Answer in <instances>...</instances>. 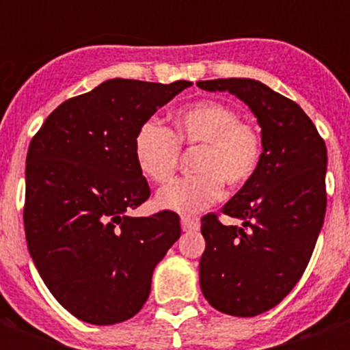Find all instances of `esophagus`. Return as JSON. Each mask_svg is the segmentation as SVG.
<instances>
[{"mask_svg":"<svg viewBox=\"0 0 350 350\" xmlns=\"http://www.w3.org/2000/svg\"><path fill=\"white\" fill-rule=\"evenodd\" d=\"M200 227V221L194 218H181V229L183 230H196Z\"/></svg>","mask_w":350,"mask_h":350,"instance_id":"obj_1","label":"esophagus"}]
</instances>
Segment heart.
<instances>
[{"mask_svg":"<svg viewBox=\"0 0 350 350\" xmlns=\"http://www.w3.org/2000/svg\"><path fill=\"white\" fill-rule=\"evenodd\" d=\"M180 145H202L196 170L200 176L161 187L154 198L161 211L194 216L218 202L224 181L239 187L249 181L261 159V136L254 125L239 121L232 107L205 100L176 112L174 134L159 121L147 120L137 129L132 152L147 180L163 183L178 167Z\"/></svg>","mask_w":350,"mask_h":350,"instance_id":"heart-1","label":"heart"}]
</instances>
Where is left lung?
Here are the masks:
<instances>
[{"label":"left lung","mask_w":350,"mask_h":350,"mask_svg":"<svg viewBox=\"0 0 350 350\" xmlns=\"http://www.w3.org/2000/svg\"><path fill=\"white\" fill-rule=\"evenodd\" d=\"M196 85L236 96L261 129L260 165L224 205L241 225H221L216 214L202 218L203 296L219 312L250 318L276 307L312 256L327 208V147L301 107L261 81L229 78Z\"/></svg>","instance_id":"1"}]
</instances>
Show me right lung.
I'll list each match as a JSON object with an SVG mask.
<instances>
[{"label": "right lung", "mask_w": 350, "mask_h": 350, "mask_svg": "<svg viewBox=\"0 0 350 350\" xmlns=\"http://www.w3.org/2000/svg\"><path fill=\"white\" fill-rule=\"evenodd\" d=\"M191 81L107 79L46 118L27 154L25 236L52 296L78 320L114 325L139 312L152 272L181 236L170 211L134 218L148 196L132 143Z\"/></svg>", "instance_id": "1"}]
</instances>
